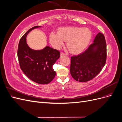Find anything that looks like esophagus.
Segmentation results:
<instances>
[{
	"label": "esophagus",
	"instance_id": "obj_1",
	"mask_svg": "<svg viewBox=\"0 0 122 122\" xmlns=\"http://www.w3.org/2000/svg\"><path fill=\"white\" fill-rule=\"evenodd\" d=\"M66 54L64 53H63V52H61V55H65Z\"/></svg>",
	"mask_w": 122,
	"mask_h": 122
}]
</instances>
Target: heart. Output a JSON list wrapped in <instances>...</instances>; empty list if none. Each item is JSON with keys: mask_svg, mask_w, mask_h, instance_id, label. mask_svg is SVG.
Instances as JSON below:
<instances>
[{"mask_svg": "<svg viewBox=\"0 0 122 122\" xmlns=\"http://www.w3.org/2000/svg\"><path fill=\"white\" fill-rule=\"evenodd\" d=\"M91 31L87 28L65 27L58 30L57 34L51 33L49 41L55 49H59L67 41V47L70 52L79 53L86 48L92 39Z\"/></svg>", "mask_w": 122, "mask_h": 122, "instance_id": "1", "label": "heart"}]
</instances>
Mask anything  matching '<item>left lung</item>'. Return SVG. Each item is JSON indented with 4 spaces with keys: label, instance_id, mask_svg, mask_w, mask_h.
<instances>
[{
    "label": "left lung",
    "instance_id": "obj_1",
    "mask_svg": "<svg viewBox=\"0 0 122 122\" xmlns=\"http://www.w3.org/2000/svg\"><path fill=\"white\" fill-rule=\"evenodd\" d=\"M106 54L105 36L99 32L87 50L71 57L70 71L73 78L79 82H86L93 79L104 67Z\"/></svg>",
    "mask_w": 122,
    "mask_h": 122
}]
</instances>
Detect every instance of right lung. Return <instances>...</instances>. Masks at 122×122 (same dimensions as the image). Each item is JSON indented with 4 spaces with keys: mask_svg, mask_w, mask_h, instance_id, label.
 Segmentation results:
<instances>
[{
    "mask_svg": "<svg viewBox=\"0 0 122 122\" xmlns=\"http://www.w3.org/2000/svg\"><path fill=\"white\" fill-rule=\"evenodd\" d=\"M30 28L22 36L19 43L18 58L20 67L28 78L41 84L50 83L56 75L53 66L60 57V52L49 46L44 49L35 50L31 49L26 43L28 33L36 28Z\"/></svg>",
    "mask_w": 122,
    "mask_h": 122,
    "instance_id": "add662e5",
    "label": "right lung"
}]
</instances>
